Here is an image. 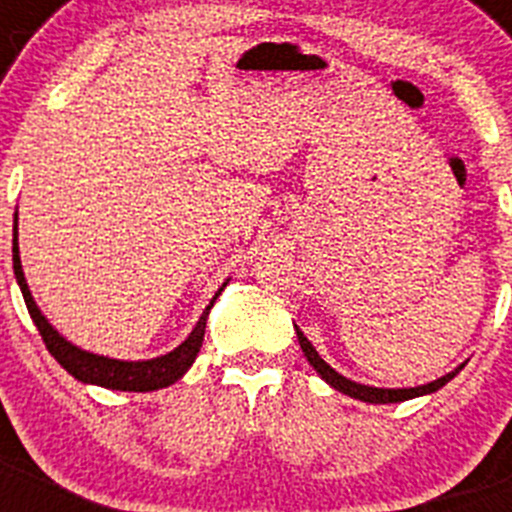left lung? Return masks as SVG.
<instances>
[{
  "instance_id": "left-lung-1",
  "label": "left lung",
  "mask_w": 512,
  "mask_h": 512,
  "mask_svg": "<svg viewBox=\"0 0 512 512\" xmlns=\"http://www.w3.org/2000/svg\"><path fill=\"white\" fill-rule=\"evenodd\" d=\"M295 333H298V341H300V348H303L305 358L310 361V366H313L315 371H318V376H321L326 384H331L333 389L343 391V394L353 396V399L358 401H369V404H396V401H407V399H414V396H424V394H432V391L442 389L447 381L455 379L457 374L462 371V366H457L455 371H450V374H444L442 379L432 381V384H424V386H412V389H376V386H366V384H356V381L346 379V376L338 374L336 369H331V366L323 361L321 356H318V351L313 348V343L308 341V338L303 336V331H300L298 326H295Z\"/></svg>"
}]
</instances>
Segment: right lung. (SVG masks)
Returning a JSON list of instances; mask_svg holds the SVG:
<instances>
[{
    "mask_svg": "<svg viewBox=\"0 0 512 512\" xmlns=\"http://www.w3.org/2000/svg\"><path fill=\"white\" fill-rule=\"evenodd\" d=\"M12 260H14V278H17L19 290H22V298H25L27 310H30L32 321H35L47 351L55 356L57 364L68 371V374H73L78 381H83V384L105 386V389H116V391H154L179 381L181 376L189 371V366L194 364V358H197L199 348H202V341H204V328H207L209 310H212L214 300L219 298V293H222L224 285H227L224 283L222 288L217 290L212 303L204 308L202 318H199L194 331L189 333V338H186L181 346H176L174 351L166 353V356L148 358V361H121V358L98 356V353H90V351H83V348L73 346V343L65 341V338H62L60 333L47 323V318L40 313L35 298H32L30 288H27L25 272H22V262H19L17 214H14Z\"/></svg>",
    "mask_w": 512,
    "mask_h": 512,
    "instance_id": "1",
    "label": "right lung"
}]
</instances>
